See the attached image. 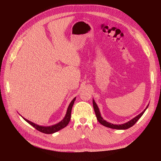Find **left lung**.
I'll use <instances>...</instances> for the list:
<instances>
[{
  "instance_id": "1",
  "label": "left lung",
  "mask_w": 161,
  "mask_h": 161,
  "mask_svg": "<svg viewBox=\"0 0 161 161\" xmlns=\"http://www.w3.org/2000/svg\"><path fill=\"white\" fill-rule=\"evenodd\" d=\"M92 104H93V108H94V110H95V115H96V117H97V120H98L99 122L101 124L105 126V127H108V128H112V129H116V130H126V129H128V128H131V126H133L136 123V121H137L141 118V117H142V115L144 114L145 111L147 110V109L148 108V105L147 108H146V109L142 112V113L138 115H137L136 117H135V118H133L132 119H131L130 121H128V122H126V123L123 124H120V125H116V124H113L109 123V122H108V121L104 120L103 119V118H102L98 106L97 105L95 101L94 100H92Z\"/></svg>"
}]
</instances>
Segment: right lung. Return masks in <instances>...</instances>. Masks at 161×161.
Wrapping results in <instances>:
<instances>
[{"mask_svg":"<svg viewBox=\"0 0 161 161\" xmlns=\"http://www.w3.org/2000/svg\"><path fill=\"white\" fill-rule=\"evenodd\" d=\"M75 99H76V97H75V98L73 99L72 101L70 102L69 108H68L66 114V115L64 118V119H63L61 121H60L59 123H58L55 125H53L51 126H47V127H46V126H41V125H39L37 124H36L31 122V121L27 120L25 118H23L25 119L27 123H29L30 125H31L33 127L35 128L37 130L41 131V132H42V133L47 134L55 133V132H56V131L65 128L66 126L69 124V121L70 120V118H71L72 108L73 104H74V103H75Z\"/></svg>","mask_w":161,"mask_h":161,"instance_id":"add662e5","label":"right lung"}]
</instances>
